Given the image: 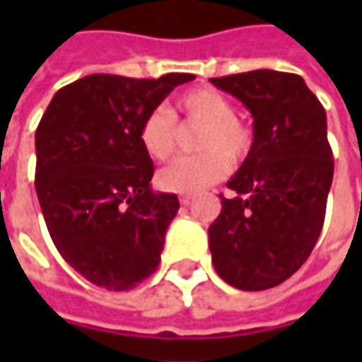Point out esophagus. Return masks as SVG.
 <instances>
[{
	"label": "esophagus",
	"mask_w": 362,
	"mask_h": 362,
	"mask_svg": "<svg viewBox=\"0 0 362 362\" xmlns=\"http://www.w3.org/2000/svg\"><path fill=\"white\" fill-rule=\"evenodd\" d=\"M179 202H181V205H191V203H193V197H191V195H181Z\"/></svg>",
	"instance_id": "esophagus-1"
}]
</instances>
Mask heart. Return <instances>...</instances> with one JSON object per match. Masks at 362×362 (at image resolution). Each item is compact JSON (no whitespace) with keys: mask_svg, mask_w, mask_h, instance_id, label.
Returning a JSON list of instances; mask_svg holds the SVG:
<instances>
[{"mask_svg":"<svg viewBox=\"0 0 362 362\" xmlns=\"http://www.w3.org/2000/svg\"><path fill=\"white\" fill-rule=\"evenodd\" d=\"M175 115L185 122L202 124L197 134L199 155L173 160L160 169L159 185L171 193L193 195L216 185L230 173L231 160L243 159L252 148V131L235 119V106L216 88H193L177 98ZM141 145L155 160L173 157L179 139L175 117L165 108H155L141 122Z\"/></svg>","mask_w":362,"mask_h":362,"instance_id":"1","label":"heart"}]
</instances>
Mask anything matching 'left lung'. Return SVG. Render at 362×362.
I'll return each instance as SVG.
<instances>
[{"mask_svg":"<svg viewBox=\"0 0 362 362\" xmlns=\"http://www.w3.org/2000/svg\"><path fill=\"white\" fill-rule=\"evenodd\" d=\"M254 117V143L209 226L216 272L233 288L268 290L308 259L320 235L334 160L327 112L298 74L254 70L211 78Z\"/></svg>","mask_w":362,"mask_h":362,"instance_id":"8db88e82","label":"left lung"}]
</instances>
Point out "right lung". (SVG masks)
Here are the masks:
<instances>
[{
  "instance_id": "right-lung-1",
  "label": "right lung",
  "mask_w": 362,
  "mask_h": 362,
  "mask_svg": "<svg viewBox=\"0 0 362 362\" xmlns=\"http://www.w3.org/2000/svg\"><path fill=\"white\" fill-rule=\"evenodd\" d=\"M193 74H90L54 94L35 131V193L60 256L92 284L131 290L157 270L179 209L155 193L141 122Z\"/></svg>"
}]
</instances>
